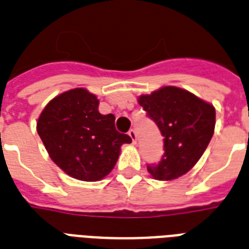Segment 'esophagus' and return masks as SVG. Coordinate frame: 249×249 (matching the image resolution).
<instances>
[{
	"label": "esophagus",
	"instance_id": "esophagus-1",
	"mask_svg": "<svg viewBox=\"0 0 249 249\" xmlns=\"http://www.w3.org/2000/svg\"><path fill=\"white\" fill-rule=\"evenodd\" d=\"M128 134H129V137L132 138L133 143H136V142H137V133H136V130H134V129H132V130H129Z\"/></svg>",
	"mask_w": 249,
	"mask_h": 249
}]
</instances>
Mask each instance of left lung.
Instances as JSON below:
<instances>
[{"mask_svg":"<svg viewBox=\"0 0 249 249\" xmlns=\"http://www.w3.org/2000/svg\"><path fill=\"white\" fill-rule=\"evenodd\" d=\"M138 103L164 137L163 159L156 165H147L148 173L159 181H172L187 173L214 133L213 105L177 86H163L141 95Z\"/></svg>","mask_w":249,"mask_h":249,"instance_id":"1","label":"left lung"}]
</instances>
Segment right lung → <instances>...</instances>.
Here are the masks:
<instances>
[{
    "instance_id": "1",
    "label": "right lung",
    "mask_w": 249,
    "mask_h": 249,
    "mask_svg": "<svg viewBox=\"0 0 249 249\" xmlns=\"http://www.w3.org/2000/svg\"><path fill=\"white\" fill-rule=\"evenodd\" d=\"M98 106L97 95L75 88L53 98L37 120V133L49 156L80 181L105 178L116 164L121 146L132 142L117 132L112 113L102 115Z\"/></svg>"
}]
</instances>
